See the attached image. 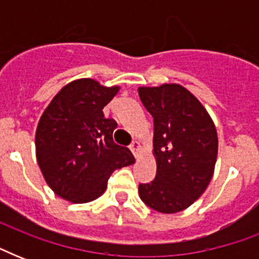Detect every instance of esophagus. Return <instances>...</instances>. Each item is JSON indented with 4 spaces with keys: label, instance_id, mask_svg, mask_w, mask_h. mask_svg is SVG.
Masks as SVG:
<instances>
[{
    "label": "esophagus",
    "instance_id": "esophagus-1",
    "mask_svg": "<svg viewBox=\"0 0 259 259\" xmlns=\"http://www.w3.org/2000/svg\"><path fill=\"white\" fill-rule=\"evenodd\" d=\"M130 150H132V153L134 154V156H138V150H140V148H141V144L138 141H133L132 142V145L129 146Z\"/></svg>",
    "mask_w": 259,
    "mask_h": 259
}]
</instances>
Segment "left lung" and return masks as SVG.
Here are the masks:
<instances>
[{
	"mask_svg": "<svg viewBox=\"0 0 259 259\" xmlns=\"http://www.w3.org/2000/svg\"><path fill=\"white\" fill-rule=\"evenodd\" d=\"M142 105L153 117L157 172L138 185L141 200L162 213L183 211L200 197L212 177L218 136L200 102L180 84L140 87Z\"/></svg>",
	"mask_w": 259,
	"mask_h": 259,
	"instance_id": "obj_1",
	"label": "left lung"
}]
</instances>
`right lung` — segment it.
I'll use <instances>...</instances> for the list:
<instances>
[{
	"mask_svg": "<svg viewBox=\"0 0 259 259\" xmlns=\"http://www.w3.org/2000/svg\"><path fill=\"white\" fill-rule=\"evenodd\" d=\"M118 90L79 79L63 87L42 113L36 157L47 184L63 199H97L114 170L134 162L132 152L113 141L117 123L102 111Z\"/></svg>",
	"mask_w": 259,
	"mask_h": 259,
	"instance_id": "1",
	"label": "right lung"
}]
</instances>
